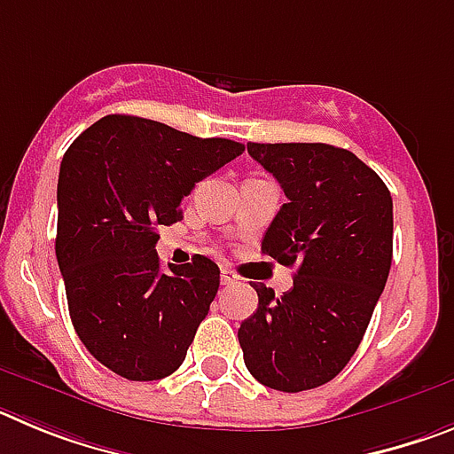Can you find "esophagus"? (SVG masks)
<instances>
[{"label": "esophagus", "instance_id": "1", "mask_svg": "<svg viewBox=\"0 0 454 454\" xmlns=\"http://www.w3.org/2000/svg\"><path fill=\"white\" fill-rule=\"evenodd\" d=\"M220 282H223V286H231V284L239 282V275L231 268H223L220 270Z\"/></svg>", "mask_w": 454, "mask_h": 454}]
</instances>
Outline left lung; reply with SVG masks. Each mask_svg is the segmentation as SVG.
<instances>
[{"mask_svg": "<svg viewBox=\"0 0 454 454\" xmlns=\"http://www.w3.org/2000/svg\"><path fill=\"white\" fill-rule=\"evenodd\" d=\"M279 182L286 204L262 240L263 254L298 266L282 298L252 284L259 307L239 343L256 382L298 393L334 380L362 343L393 256L387 184L352 152L325 143H247Z\"/></svg>", "mask_w": 454, "mask_h": 454, "instance_id": "8db88e82", "label": "left lung"}]
</instances>
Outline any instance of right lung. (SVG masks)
<instances>
[{
  "instance_id": "1",
  "label": "right lung",
  "mask_w": 454,
  "mask_h": 454,
  "mask_svg": "<svg viewBox=\"0 0 454 454\" xmlns=\"http://www.w3.org/2000/svg\"><path fill=\"white\" fill-rule=\"evenodd\" d=\"M243 150L120 114L67 147L56 188V259L74 332L115 375L152 382L186 359L220 268L202 254L161 268L159 227L182 220L184 195Z\"/></svg>"
}]
</instances>
